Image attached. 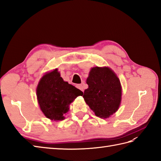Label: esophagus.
I'll return each mask as SVG.
<instances>
[{
    "label": "esophagus",
    "mask_w": 161,
    "mask_h": 161,
    "mask_svg": "<svg viewBox=\"0 0 161 161\" xmlns=\"http://www.w3.org/2000/svg\"><path fill=\"white\" fill-rule=\"evenodd\" d=\"M76 87H77V88L79 89V90H80L82 92H84V84L83 83L77 85Z\"/></svg>",
    "instance_id": "esophagus-1"
}]
</instances>
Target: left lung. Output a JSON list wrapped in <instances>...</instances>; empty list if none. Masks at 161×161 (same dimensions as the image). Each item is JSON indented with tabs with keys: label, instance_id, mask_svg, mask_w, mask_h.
Returning <instances> with one entry per match:
<instances>
[{
	"label": "left lung",
	"instance_id": "8db88e82",
	"mask_svg": "<svg viewBox=\"0 0 161 161\" xmlns=\"http://www.w3.org/2000/svg\"><path fill=\"white\" fill-rule=\"evenodd\" d=\"M88 88L83 98L96 116L109 118L119 108L121 101L120 82L108 67L92 68L87 79Z\"/></svg>",
	"mask_w": 161,
	"mask_h": 161
}]
</instances>
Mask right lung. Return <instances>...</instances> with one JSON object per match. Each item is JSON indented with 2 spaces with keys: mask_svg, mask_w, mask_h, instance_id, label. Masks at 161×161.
<instances>
[{
  "mask_svg": "<svg viewBox=\"0 0 161 161\" xmlns=\"http://www.w3.org/2000/svg\"><path fill=\"white\" fill-rule=\"evenodd\" d=\"M37 99L41 109L48 119L60 120L69 110L71 102L83 92L65 82L58 69L46 74L38 85Z\"/></svg>",
  "mask_w": 161,
  "mask_h": 161,
  "instance_id": "obj_1",
  "label": "right lung"
}]
</instances>
